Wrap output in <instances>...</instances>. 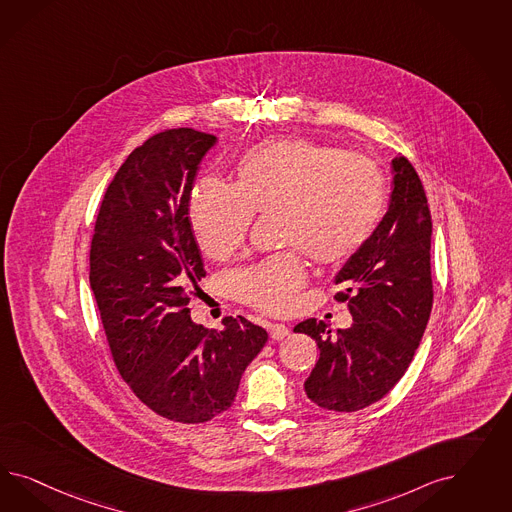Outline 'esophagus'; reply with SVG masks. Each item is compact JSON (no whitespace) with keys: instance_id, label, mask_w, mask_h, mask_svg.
Segmentation results:
<instances>
[{"instance_id":"obj_1","label":"esophagus","mask_w":512,"mask_h":512,"mask_svg":"<svg viewBox=\"0 0 512 512\" xmlns=\"http://www.w3.org/2000/svg\"><path fill=\"white\" fill-rule=\"evenodd\" d=\"M268 334H270V338H272V340H285V338L289 336V328L285 325H279V323H276V325L268 326Z\"/></svg>"}]
</instances>
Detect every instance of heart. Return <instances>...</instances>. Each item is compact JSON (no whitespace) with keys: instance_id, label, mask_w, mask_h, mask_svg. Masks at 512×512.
<instances>
[{"instance_id":"b5f03b06","label":"heart","mask_w":512,"mask_h":512,"mask_svg":"<svg viewBox=\"0 0 512 512\" xmlns=\"http://www.w3.org/2000/svg\"><path fill=\"white\" fill-rule=\"evenodd\" d=\"M387 204L379 165L366 155L306 139L264 142L242 155L236 184L202 178L189 199V223L202 253L231 259L248 238L253 216L279 214L283 246L311 261L338 264L370 240ZM306 268L293 249L234 272L236 298L281 315L295 306Z\"/></svg>"}]
</instances>
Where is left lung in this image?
<instances>
[{"label": "left lung", "instance_id": "left-lung-1", "mask_svg": "<svg viewBox=\"0 0 512 512\" xmlns=\"http://www.w3.org/2000/svg\"><path fill=\"white\" fill-rule=\"evenodd\" d=\"M392 172L387 214L336 276L343 291L334 300L347 302L353 325L336 334L317 319L295 326L321 351L304 390L328 411L351 413L387 396L409 368L430 319L434 283L428 199L407 157H394Z\"/></svg>", "mask_w": 512, "mask_h": 512}]
</instances>
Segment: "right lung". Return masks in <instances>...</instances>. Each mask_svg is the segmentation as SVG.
<instances>
[{
  "label": "right lung",
  "mask_w": 512,
  "mask_h": 512,
  "mask_svg": "<svg viewBox=\"0 0 512 512\" xmlns=\"http://www.w3.org/2000/svg\"><path fill=\"white\" fill-rule=\"evenodd\" d=\"M216 140L178 127L135 148L105 191L90 248V285L118 372L146 407L184 424L227 411L268 340L242 315L225 317L221 332L189 317L191 285L206 276L189 195Z\"/></svg>",
  "instance_id": "obj_1"
}]
</instances>
